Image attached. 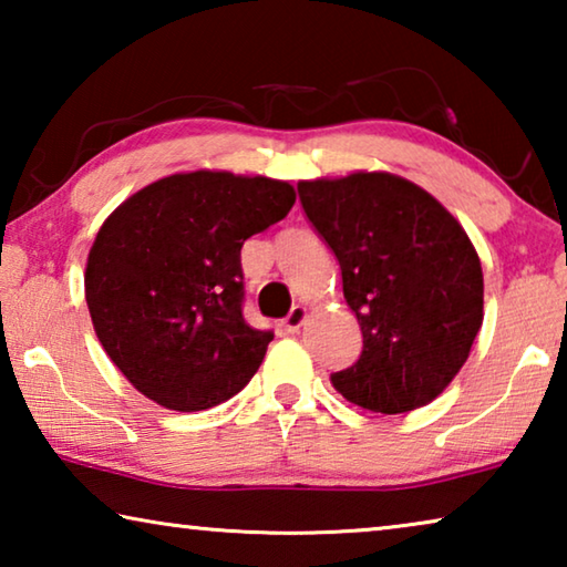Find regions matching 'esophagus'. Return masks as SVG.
Returning a JSON list of instances; mask_svg holds the SVG:
<instances>
[{
  "mask_svg": "<svg viewBox=\"0 0 567 567\" xmlns=\"http://www.w3.org/2000/svg\"><path fill=\"white\" fill-rule=\"evenodd\" d=\"M305 320H307V307L305 305H295L292 310H290V315H287V318H285L282 328L287 332H297L305 324Z\"/></svg>",
  "mask_w": 567,
  "mask_h": 567,
  "instance_id": "esophagus-1",
  "label": "esophagus"
}]
</instances>
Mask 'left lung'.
<instances>
[{
  "instance_id": "8db88e82",
  "label": "left lung",
  "mask_w": 567,
  "mask_h": 567,
  "mask_svg": "<svg viewBox=\"0 0 567 567\" xmlns=\"http://www.w3.org/2000/svg\"><path fill=\"white\" fill-rule=\"evenodd\" d=\"M297 192L362 330L360 360L334 372V390L385 415L433 402L483 328V267L463 225L390 172L302 179Z\"/></svg>"
}]
</instances>
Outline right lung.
<instances>
[{
	"label": "right lung",
	"mask_w": 567,
	"mask_h": 567,
	"mask_svg": "<svg viewBox=\"0 0 567 567\" xmlns=\"http://www.w3.org/2000/svg\"><path fill=\"white\" fill-rule=\"evenodd\" d=\"M292 205L290 182L195 169L152 182L104 219L84 297L104 352L134 390L197 412L252 380L275 334L243 318L239 249Z\"/></svg>",
	"instance_id": "1"
}]
</instances>
